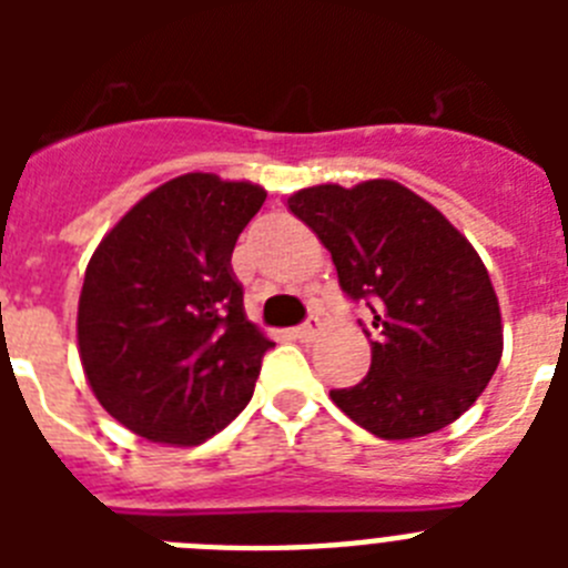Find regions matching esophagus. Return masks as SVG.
Masks as SVG:
<instances>
[{"mask_svg":"<svg viewBox=\"0 0 568 568\" xmlns=\"http://www.w3.org/2000/svg\"><path fill=\"white\" fill-rule=\"evenodd\" d=\"M321 333V321L318 318H310L307 324H301L298 329H295V338L298 341H315V335Z\"/></svg>","mask_w":568,"mask_h":568,"instance_id":"34e87169","label":"esophagus"}]
</instances>
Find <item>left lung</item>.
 Segmentation results:
<instances>
[{"label": "left lung", "mask_w": 568, "mask_h": 568, "mask_svg": "<svg viewBox=\"0 0 568 568\" xmlns=\"http://www.w3.org/2000/svg\"><path fill=\"white\" fill-rule=\"evenodd\" d=\"M329 250L338 284L373 313V364L329 398L366 433L409 440L469 409L504 353L484 261L440 210L393 179L318 184L287 199Z\"/></svg>", "instance_id": "1"}]
</instances>
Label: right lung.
I'll list each match as a JSON object with an SVG mask.
<instances>
[{"instance_id":"right-lung-1","label":"right lung","mask_w":568,"mask_h":568,"mask_svg":"<svg viewBox=\"0 0 568 568\" xmlns=\"http://www.w3.org/2000/svg\"><path fill=\"white\" fill-rule=\"evenodd\" d=\"M267 190L184 173L90 255L79 358L99 404L153 444L195 446L250 404L273 341L247 321L230 258Z\"/></svg>"}]
</instances>
